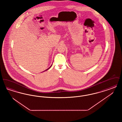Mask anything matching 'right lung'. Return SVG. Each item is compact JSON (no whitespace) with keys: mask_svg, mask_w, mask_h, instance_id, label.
I'll return each instance as SVG.
<instances>
[{"mask_svg":"<svg viewBox=\"0 0 122 122\" xmlns=\"http://www.w3.org/2000/svg\"><path fill=\"white\" fill-rule=\"evenodd\" d=\"M52 66V65H51V66H50V67L49 68H48L47 69H46V70H45V71H46V70H49V69H50V68L51 67V66Z\"/></svg>","mask_w":122,"mask_h":122,"instance_id":"1","label":"right lung"}]
</instances>
